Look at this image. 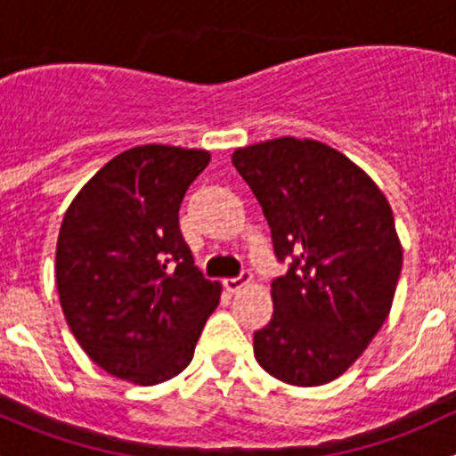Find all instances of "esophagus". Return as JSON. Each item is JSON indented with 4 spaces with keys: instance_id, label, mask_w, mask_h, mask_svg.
<instances>
[{
    "instance_id": "34e87169",
    "label": "esophagus",
    "mask_w": 456,
    "mask_h": 456,
    "mask_svg": "<svg viewBox=\"0 0 456 456\" xmlns=\"http://www.w3.org/2000/svg\"><path fill=\"white\" fill-rule=\"evenodd\" d=\"M251 273H240L238 275V278H227V280H223V284H224V289H227L229 293H236L238 289H242L245 287V284H249L251 282Z\"/></svg>"
}]
</instances>
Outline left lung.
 Returning a JSON list of instances; mask_svg holds the SVG:
<instances>
[{"label":"left lung","mask_w":456,"mask_h":456,"mask_svg":"<svg viewBox=\"0 0 456 456\" xmlns=\"http://www.w3.org/2000/svg\"><path fill=\"white\" fill-rule=\"evenodd\" d=\"M271 229L273 315L254 333V355L293 386L338 379L366 351L393 306L402 245L388 200L364 169L333 147L282 139L232 156Z\"/></svg>","instance_id":"obj_1"}]
</instances>
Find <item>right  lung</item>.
Returning a JSON list of instances; mask_svg holds the SVG:
<instances>
[{
    "label": "right lung",
    "mask_w": 456,
    "mask_h": 456,
    "mask_svg": "<svg viewBox=\"0 0 456 456\" xmlns=\"http://www.w3.org/2000/svg\"><path fill=\"white\" fill-rule=\"evenodd\" d=\"M209 151L139 145L105 163L63 216L57 291L94 364L154 386L194 357L220 284L202 278L178 227L185 191Z\"/></svg>",
    "instance_id": "add662e5"
}]
</instances>
